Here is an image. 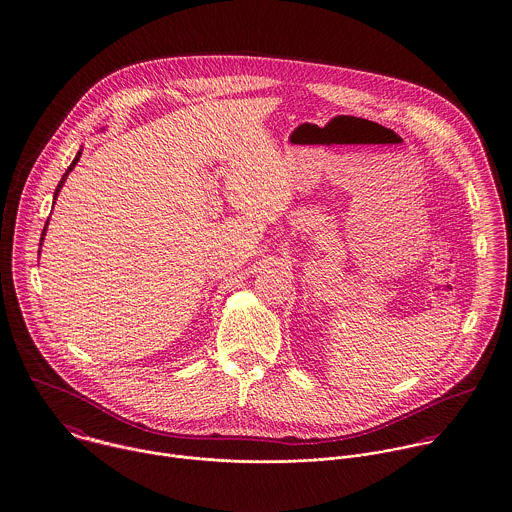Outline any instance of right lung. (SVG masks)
<instances>
[{
	"label": "right lung",
	"instance_id": "add662e5",
	"mask_svg": "<svg viewBox=\"0 0 512 512\" xmlns=\"http://www.w3.org/2000/svg\"><path fill=\"white\" fill-rule=\"evenodd\" d=\"M79 156H81V151L77 152V156H75V158H73V162H71V164H69V168H67V172H65V174H63V176H61L60 183H58V187H56V193H54V201H56V197H58V193H60L61 185H63V183H65V180H67V174H69V172H71V170H73V168H75V164H77V162H79ZM46 226H48V220H46ZM46 226H44V232H42V240H44V236H46ZM42 240H40V241H42ZM40 245H42V243H40Z\"/></svg>",
	"mask_w": 512,
	"mask_h": 512
}]
</instances>
